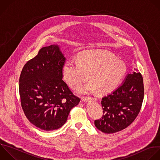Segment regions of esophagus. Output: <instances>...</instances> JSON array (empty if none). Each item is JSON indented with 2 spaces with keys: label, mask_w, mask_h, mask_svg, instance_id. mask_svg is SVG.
Instances as JSON below:
<instances>
[{
  "label": "esophagus",
  "mask_w": 160,
  "mask_h": 160,
  "mask_svg": "<svg viewBox=\"0 0 160 160\" xmlns=\"http://www.w3.org/2000/svg\"><path fill=\"white\" fill-rule=\"evenodd\" d=\"M95 98H92V97H83L82 99V101H89V100H94Z\"/></svg>",
  "instance_id": "esophagus-1"
}]
</instances>
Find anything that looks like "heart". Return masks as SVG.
<instances>
[{"mask_svg": "<svg viewBox=\"0 0 160 160\" xmlns=\"http://www.w3.org/2000/svg\"><path fill=\"white\" fill-rule=\"evenodd\" d=\"M126 72L125 64L112 54L102 51L82 52L78 60H68L62 68V74L68 84L78 89L88 79L91 81L82 86V94L95 91L106 94L114 90Z\"/></svg>", "mask_w": 160, "mask_h": 160, "instance_id": "b5f03b06", "label": "heart"}]
</instances>
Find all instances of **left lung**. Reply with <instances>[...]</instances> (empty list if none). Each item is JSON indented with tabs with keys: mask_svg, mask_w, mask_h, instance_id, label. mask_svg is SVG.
<instances>
[{
	"mask_svg": "<svg viewBox=\"0 0 160 160\" xmlns=\"http://www.w3.org/2000/svg\"><path fill=\"white\" fill-rule=\"evenodd\" d=\"M144 98L143 79L134 71L125 81L101 100L103 115L94 121L96 127L105 133H114L129 126L138 116Z\"/></svg>",
	"mask_w": 160,
	"mask_h": 160,
	"instance_id": "1",
	"label": "left lung"
}]
</instances>
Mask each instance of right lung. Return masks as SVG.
Instances as JSON below:
<instances>
[{"label": "right lung", "mask_w": 160, "mask_h": 160, "mask_svg": "<svg viewBox=\"0 0 160 160\" xmlns=\"http://www.w3.org/2000/svg\"><path fill=\"white\" fill-rule=\"evenodd\" d=\"M66 58L58 46L41 48L24 65L19 78L22 110L29 121L44 131L60 128L80 98L62 79Z\"/></svg>", "instance_id": "add662e5"}]
</instances>
